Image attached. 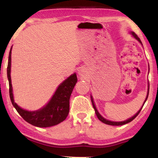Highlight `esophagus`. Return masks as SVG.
I'll use <instances>...</instances> for the list:
<instances>
[{
  "label": "esophagus",
  "mask_w": 158,
  "mask_h": 158,
  "mask_svg": "<svg viewBox=\"0 0 158 158\" xmlns=\"http://www.w3.org/2000/svg\"><path fill=\"white\" fill-rule=\"evenodd\" d=\"M79 75H81V76H82L83 75V74H84V70H83V69H79Z\"/></svg>",
  "instance_id": "1"
}]
</instances>
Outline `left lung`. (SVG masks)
<instances>
[{"label": "left lung", "mask_w": 158, "mask_h": 158, "mask_svg": "<svg viewBox=\"0 0 158 158\" xmlns=\"http://www.w3.org/2000/svg\"><path fill=\"white\" fill-rule=\"evenodd\" d=\"M130 34L131 35H132L135 40H137L139 42V43L143 46V44H142V43H141L140 39L139 38V37H137V35H136L135 33H134V32H130ZM148 70H149V65H148ZM148 73H149V72H148ZM148 93H149V83H148V90H147L146 97L145 100H144V102H143L142 106H141V107L140 108L139 110V111L137 112V113H136L135 115H134V116H132V117L129 118H127V120H125V121H110V120L106 119L105 118H104L102 116V115H101L100 113H99V111H98L97 108H96L95 102H94V100H93V98L92 95H90V99H91V102H92V105H93V108H94V109H95V114H96V115H97L98 119L100 120V121L101 122H102V123H104L107 124V125H114V126L115 125V126H118V125H125V124H126V123H130V122H131L132 121H133V120L135 119V118L138 116V114H139V112L141 111V109H142L143 105H144V104H145L146 101L147 100V98H148Z\"/></svg>", "instance_id": "obj_1"}]
</instances>
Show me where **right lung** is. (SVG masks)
<instances>
[{
	"instance_id": "right-lung-1",
	"label": "right lung",
	"mask_w": 158,
	"mask_h": 158,
	"mask_svg": "<svg viewBox=\"0 0 158 158\" xmlns=\"http://www.w3.org/2000/svg\"><path fill=\"white\" fill-rule=\"evenodd\" d=\"M11 47L9 53L7 74L10 86V97L12 104L20 116L28 123L39 127H48L65 121L69 111V98L77 82L74 73L60 83L49 101L42 108L28 111L21 108L15 102L11 80Z\"/></svg>"
}]
</instances>
